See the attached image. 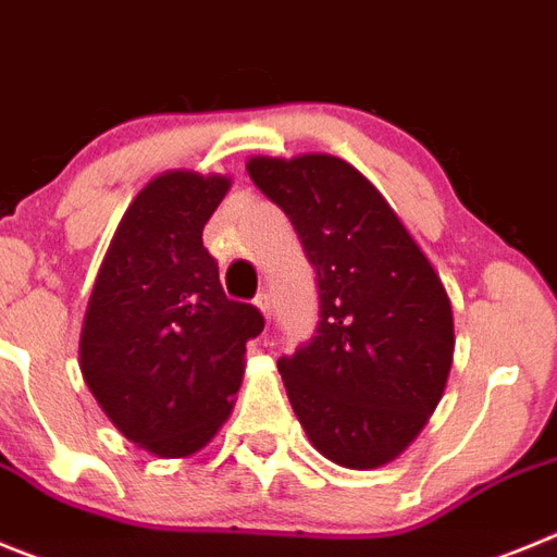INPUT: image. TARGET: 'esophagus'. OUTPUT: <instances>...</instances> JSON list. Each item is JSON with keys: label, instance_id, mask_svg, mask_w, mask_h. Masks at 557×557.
<instances>
[{"label": "esophagus", "instance_id": "1", "mask_svg": "<svg viewBox=\"0 0 557 557\" xmlns=\"http://www.w3.org/2000/svg\"><path fill=\"white\" fill-rule=\"evenodd\" d=\"M255 305H258V310L260 313H263V319H272V299H269V294L267 290H260L258 297H255Z\"/></svg>", "mask_w": 557, "mask_h": 557}]
</instances>
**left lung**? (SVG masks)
<instances>
[{
    "instance_id": "8db88e82",
    "label": "left lung",
    "mask_w": 557,
    "mask_h": 557,
    "mask_svg": "<svg viewBox=\"0 0 557 557\" xmlns=\"http://www.w3.org/2000/svg\"><path fill=\"white\" fill-rule=\"evenodd\" d=\"M247 172L290 219L319 285L315 333L277 360L290 408L333 463H388L447 385V290L383 194L347 160L252 158Z\"/></svg>"
}]
</instances>
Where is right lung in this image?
Returning <instances> with one entry per match:
<instances>
[{"label": "right lung", "instance_id": "right-lung-1", "mask_svg": "<svg viewBox=\"0 0 557 557\" xmlns=\"http://www.w3.org/2000/svg\"><path fill=\"white\" fill-rule=\"evenodd\" d=\"M222 174L166 172L124 213L79 335V369L124 438L160 458L202 449L233 410L255 305L233 302L202 230L224 199Z\"/></svg>", "mask_w": 557, "mask_h": 557}]
</instances>
